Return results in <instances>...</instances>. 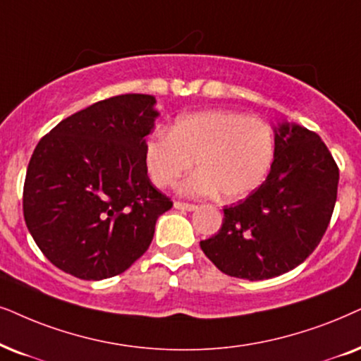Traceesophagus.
I'll return each instance as SVG.
<instances>
[{
    "label": "esophagus",
    "instance_id": "34e87169",
    "mask_svg": "<svg viewBox=\"0 0 361 361\" xmlns=\"http://www.w3.org/2000/svg\"><path fill=\"white\" fill-rule=\"evenodd\" d=\"M174 207L177 210H185V212H192V210L197 209V205L195 204H187V202H180V200H177V202L174 204Z\"/></svg>",
    "mask_w": 361,
    "mask_h": 361
}]
</instances>
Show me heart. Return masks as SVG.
I'll use <instances>...</instances> for the list:
<instances>
[{
	"instance_id": "1",
	"label": "heart",
	"mask_w": 361,
	"mask_h": 361,
	"mask_svg": "<svg viewBox=\"0 0 361 361\" xmlns=\"http://www.w3.org/2000/svg\"><path fill=\"white\" fill-rule=\"evenodd\" d=\"M275 152L272 129L262 119L235 111H200L171 126L169 134L157 133L146 142L144 157L152 182L174 185L199 167L180 192L195 197L238 200L260 185Z\"/></svg>"
}]
</instances>
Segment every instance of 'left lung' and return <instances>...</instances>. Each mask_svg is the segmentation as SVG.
<instances>
[{
    "mask_svg": "<svg viewBox=\"0 0 361 361\" xmlns=\"http://www.w3.org/2000/svg\"><path fill=\"white\" fill-rule=\"evenodd\" d=\"M275 130L264 184L224 209L219 232L200 249L224 274L265 280L295 269L315 250L336 202L338 167L320 135L298 124Z\"/></svg>",
    "mask_w": 361,
    "mask_h": 361,
    "instance_id": "8db88e82",
    "label": "left lung"
}]
</instances>
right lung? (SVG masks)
<instances>
[{
  "mask_svg": "<svg viewBox=\"0 0 361 361\" xmlns=\"http://www.w3.org/2000/svg\"><path fill=\"white\" fill-rule=\"evenodd\" d=\"M156 97L121 94L63 119L37 142L23 212L51 264L82 280L128 270L151 245L171 199L147 176Z\"/></svg>",
  "mask_w": 361,
  "mask_h": 361,
  "instance_id": "add662e5",
  "label": "right lung"
}]
</instances>
